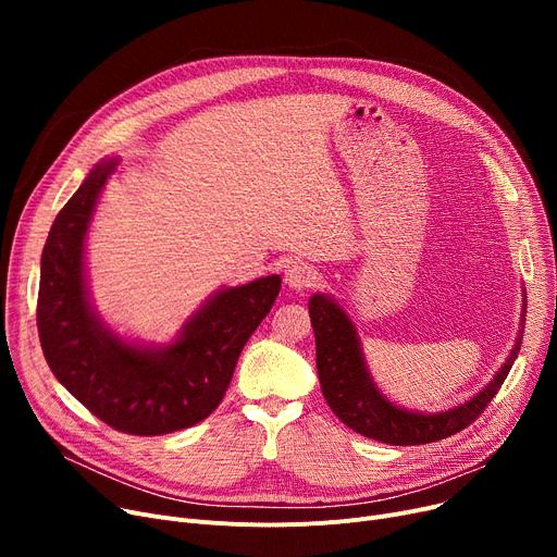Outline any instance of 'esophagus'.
I'll use <instances>...</instances> for the list:
<instances>
[{
	"label": "esophagus",
	"mask_w": 557,
	"mask_h": 557,
	"mask_svg": "<svg viewBox=\"0 0 557 557\" xmlns=\"http://www.w3.org/2000/svg\"><path fill=\"white\" fill-rule=\"evenodd\" d=\"M318 280V273L309 263H294V267H288L284 273V284L294 290H305L309 286H313Z\"/></svg>",
	"instance_id": "esophagus-1"
}]
</instances>
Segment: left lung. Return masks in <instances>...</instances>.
I'll return each instance as SVG.
<instances>
[{
    "mask_svg": "<svg viewBox=\"0 0 557 557\" xmlns=\"http://www.w3.org/2000/svg\"><path fill=\"white\" fill-rule=\"evenodd\" d=\"M311 327L315 334V366L320 388L336 418L352 431L386 445H426L443 441L465 426H470L483 408L502 388L519 355L525 323V296L521 294L519 332L504 366L496 370L490 384L474 397L458 404L449 411L422 413L391 401L368 370L361 338L352 318L330 294H313L309 298Z\"/></svg>",
    "mask_w": 557,
    "mask_h": 557,
    "instance_id": "1",
    "label": "left lung"
}]
</instances>
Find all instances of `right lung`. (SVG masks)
<instances>
[{"mask_svg":"<svg viewBox=\"0 0 557 557\" xmlns=\"http://www.w3.org/2000/svg\"><path fill=\"white\" fill-rule=\"evenodd\" d=\"M116 164V158L97 162L49 230L40 259L38 334L53 376L87 411L116 431L162 435L198 424L219 406L282 277L214 290L171 343L116 334L92 302L85 269L87 230Z\"/></svg>","mask_w":557,"mask_h":557,"instance_id":"obj_1","label":"right lung"}]
</instances>
